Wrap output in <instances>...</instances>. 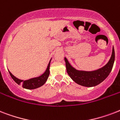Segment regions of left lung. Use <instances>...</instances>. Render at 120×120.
I'll use <instances>...</instances> for the list:
<instances>
[{"label":"left lung","mask_w":120,"mask_h":120,"mask_svg":"<svg viewBox=\"0 0 120 120\" xmlns=\"http://www.w3.org/2000/svg\"><path fill=\"white\" fill-rule=\"evenodd\" d=\"M115 57V50L113 47L112 56L108 63L103 67L94 71H83L77 70L72 67L66 57L64 59L65 62L67 71L70 78L80 85L91 87L101 83L110 75L113 66Z\"/></svg>","instance_id":"8db88e82"}]
</instances>
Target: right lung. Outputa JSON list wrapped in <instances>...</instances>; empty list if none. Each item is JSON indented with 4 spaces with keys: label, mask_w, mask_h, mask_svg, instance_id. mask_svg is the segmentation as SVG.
Returning a JSON list of instances; mask_svg holds the SVG:
<instances>
[{
    "label": "right lung",
    "mask_w": 120,
    "mask_h": 120,
    "mask_svg": "<svg viewBox=\"0 0 120 120\" xmlns=\"http://www.w3.org/2000/svg\"><path fill=\"white\" fill-rule=\"evenodd\" d=\"M51 60H52V58H51L50 62H49V65L47 66V69H46L45 72L42 75L39 76V77L32 78L30 79H29V80H23L19 79L18 78L15 77L14 75H12V73L9 70H8V72L10 73V76L12 78V79L18 85H22L24 88H26V89H35V88H39L42 85H43L45 83V82H47V79L49 78V74H50V70H49V69H50V65Z\"/></svg>",
    "instance_id": "add662e5"
}]
</instances>
